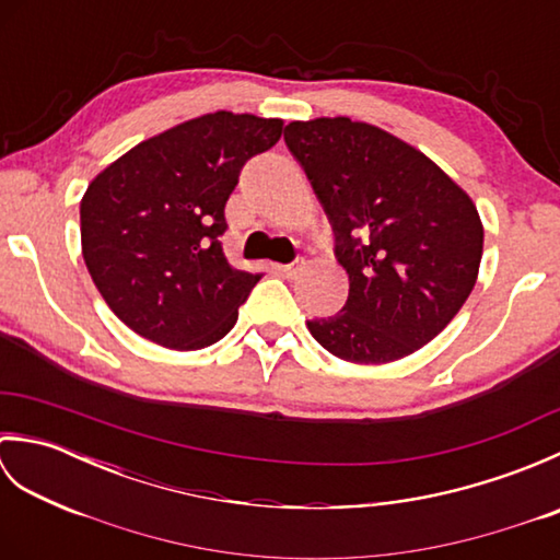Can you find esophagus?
<instances>
[{
    "mask_svg": "<svg viewBox=\"0 0 560 560\" xmlns=\"http://www.w3.org/2000/svg\"><path fill=\"white\" fill-rule=\"evenodd\" d=\"M305 265V259L303 257H295L293 261H289V265H281L279 267V271L283 273V277H295V273H299V269Z\"/></svg>",
    "mask_w": 560,
    "mask_h": 560,
    "instance_id": "34e87169",
    "label": "esophagus"
}]
</instances>
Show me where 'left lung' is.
<instances>
[{
  "label": "left lung",
  "instance_id": "1",
  "mask_svg": "<svg viewBox=\"0 0 560 560\" xmlns=\"http://www.w3.org/2000/svg\"><path fill=\"white\" fill-rule=\"evenodd\" d=\"M349 273L337 315L307 323L319 347L351 363L421 349L459 313L483 253L479 211L419 149L349 117L287 125Z\"/></svg>",
  "mask_w": 560,
  "mask_h": 560
}]
</instances>
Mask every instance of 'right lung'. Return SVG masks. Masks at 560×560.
<instances>
[{
    "instance_id": "right-lung-1",
    "label": "right lung",
    "mask_w": 560,
    "mask_h": 560,
    "mask_svg": "<svg viewBox=\"0 0 560 560\" xmlns=\"http://www.w3.org/2000/svg\"><path fill=\"white\" fill-rule=\"evenodd\" d=\"M283 122L211 113L141 141L81 199V249L103 301L139 337L195 351L223 339L261 273L233 269L219 237L243 165Z\"/></svg>"
}]
</instances>
